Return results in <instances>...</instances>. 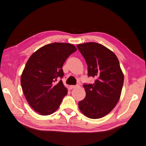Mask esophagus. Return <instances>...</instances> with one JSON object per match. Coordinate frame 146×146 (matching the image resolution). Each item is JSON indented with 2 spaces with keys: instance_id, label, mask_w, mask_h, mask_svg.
<instances>
[{
  "instance_id": "1",
  "label": "esophagus",
  "mask_w": 146,
  "mask_h": 146,
  "mask_svg": "<svg viewBox=\"0 0 146 146\" xmlns=\"http://www.w3.org/2000/svg\"><path fill=\"white\" fill-rule=\"evenodd\" d=\"M76 87H77V86H70V89H73L76 88Z\"/></svg>"
}]
</instances>
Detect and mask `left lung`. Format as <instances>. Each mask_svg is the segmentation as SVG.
Masks as SVG:
<instances>
[{"mask_svg": "<svg viewBox=\"0 0 146 146\" xmlns=\"http://www.w3.org/2000/svg\"><path fill=\"white\" fill-rule=\"evenodd\" d=\"M88 67V76L94 84L83 85L86 97L79 102L82 113L90 119L105 116L114 109L121 95L124 76L115 54L95 42L77 44Z\"/></svg>", "mask_w": 146, "mask_h": 146, "instance_id": "obj_1", "label": "left lung"}]
</instances>
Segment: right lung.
Segmentation results:
<instances>
[{
    "label": "right lung",
    "mask_w": 146,
    "mask_h": 146,
    "mask_svg": "<svg viewBox=\"0 0 146 146\" xmlns=\"http://www.w3.org/2000/svg\"><path fill=\"white\" fill-rule=\"evenodd\" d=\"M77 50L74 45L53 43L44 45L29 57L21 76L23 93L28 103L38 114L54 112L68 93L62 81L66 59Z\"/></svg>",
    "instance_id": "add662e5"
}]
</instances>
